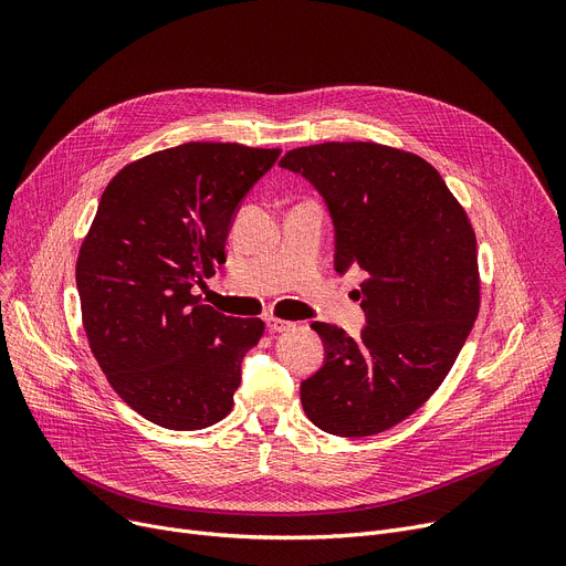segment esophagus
<instances>
[{
  "label": "esophagus",
  "instance_id": "esophagus-1",
  "mask_svg": "<svg viewBox=\"0 0 566 566\" xmlns=\"http://www.w3.org/2000/svg\"><path fill=\"white\" fill-rule=\"evenodd\" d=\"M265 325L271 333H286L293 328L291 321H282V318H265Z\"/></svg>",
  "mask_w": 566,
  "mask_h": 566
}]
</instances>
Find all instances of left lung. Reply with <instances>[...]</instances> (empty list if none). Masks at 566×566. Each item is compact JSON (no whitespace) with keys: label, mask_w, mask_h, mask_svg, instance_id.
Returning <instances> with one entry per match:
<instances>
[{"label":"left lung","mask_w":566,"mask_h":566,"mask_svg":"<svg viewBox=\"0 0 566 566\" xmlns=\"http://www.w3.org/2000/svg\"><path fill=\"white\" fill-rule=\"evenodd\" d=\"M280 165L328 203L337 273L358 265L369 275L358 339L312 323L325 363L301 385L303 408L333 436L388 431L440 388L478 318L474 229L442 176L401 148L325 142L293 148Z\"/></svg>","instance_id":"left-lung-1"}]
</instances>
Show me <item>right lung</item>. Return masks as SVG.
<instances>
[{
  "label": "right lung",
  "mask_w": 566,
  "mask_h": 566,
  "mask_svg": "<svg viewBox=\"0 0 566 566\" xmlns=\"http://www.w3.org/2000/svg\"><path fill=\"white\" fill-rule=\"evenodd\" d=\"M280 148L188 142L139 158L105 188L75 280L82 325L114 392L174 431L227 418L261 318H233L195 295L227 261L238 203Z\"/></svg>",
  "instance_id": "add662e5"
}]
</instances>
